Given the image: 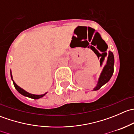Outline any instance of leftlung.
<instances>
[{
  "label": "left lung",
  "mask_w": 134,
  "mask_h": 134,
  "mask_svg": "<svg viewBox=\"0 0 134 134\" xmlns=\"http://www.w3.org/2000/svg\"><path fill=\"white\" fill-rule=\"evenodd\" d=\"M106 50H107V48H106ZM104 54H105V55L107 56V53L106 52H105ZM113 66H114V56H113V52H111V51H109L106 65L104 67L102 72L100 73V75L99 78H98L97 86L93 89V91L98 90L102 86H104L107 82H108V81L110 80L112 75H113V71H114Z\"/></svg>",
  "instance_id": "8db88e82"
}]
</instances>
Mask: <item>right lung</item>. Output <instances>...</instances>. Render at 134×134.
I'll return each instance as SVG.
<instances>
[{
  "label": "right lung",
  "instance_id": "right-lung-1",
  "mask_svg": "<svg viewBox=\"0 0 134 134\" xmlns=\"http://www.w3.org/2000/svg\"><path fill=\"white\" fill-rule=\"evenodd\" d=\"M10 75H11V78H12V81H13V85H14V87H15V89L17 90V91H18L19 93H21V94H23V96L29 97V98H33V99H38V98H41V97H43V96H44L46 94H47V93H46L43 94H31V93L27 92V91H26L25 90H24L23 89H22L21 87H20L19 86H17V85L15 83V82L13 81V76H12V71H10Z\"/></svg>",
  "mask_w": 134,
  "mask_h": 134
}]
</instances>
